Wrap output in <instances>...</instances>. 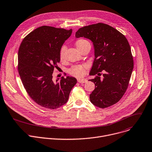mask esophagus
I'll return each instance as SVG.
<instances>
[{
    "mask_svg": "<svg viewBox=\"0 0 152 152\" xmlns=\"http://www.w3.org/2000/svg\"><path fill=\"white\" fill-rule=\"evenodd\" d=\"M77 82H79V83H85V82H87V79H78Z\"/></svg>",
    "mask_w": 152,
    "mask_h": 152,
    "instance_id": "34e87169",
    "label": "esophagus"
}]
</instances>
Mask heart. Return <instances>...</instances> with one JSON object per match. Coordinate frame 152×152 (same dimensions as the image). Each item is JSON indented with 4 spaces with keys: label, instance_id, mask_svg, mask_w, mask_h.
Segmentation results:
<instances>
[{
    "label": "heart",
    "instance_id": "1",
    "mask_svg": "<svg viewBox=\"0 0 152 152\" xmlns=\"http://www.w3.org/2000/svg\"><path fill=\"white\" fill-rule=\"evenodd\" d=\"M88 44H90V43L87 40L80 39H78L76 41L75 45L77 48V49L79 51H80ZM65 51H66V47L62 46V48H61L60 53H59L60 59L61 60H64L65 58ZM69 72H70V73L72 75L74 76L77 77H80L82 76H83L85 74V67L83 65H75L70 69Z\"/></svg>",
    "mask_w": 152,
    "mask_h": 152
}]
</instances>
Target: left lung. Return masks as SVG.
I'll return each instance as SVG.
<instances>
[{"label": "left lung", "instance_id": "obj_1", "mask_svg": "<svg viewBox=\"0 0 152 152\" xmlns=\"http://www.w3.org/2000/svg\"><path fill=\"white\" fill-rule=\"evenodd\" d=\"M76 38L90 39L93 44L94 61L89 80L95 88L90 100L95 106L104 108L118 102L126 91L133 69L131 48L126 37L113 27L98 23L79 28ZM104 72L103 79L99 76Z\"/></svg>", "mask_w": 152, "mask_h": 152}]
</instances>
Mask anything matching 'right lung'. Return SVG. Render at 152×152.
<instances>
[{"label":"right lung","mask_w":152,"mask_h":152,"mask_svg":"<svg viewBox=\"0 0 152 152\" xmlns=\"http://www.w3.org/2000/svg\"><path fill=\"white\" fill-rule=\"evenodd\" d=\"M72 33V29L42 26L27 35L20 45L18 71L22 84L30 98L43 107L56 109L65 104L77 83L72 76L53 79L61 48Z\"/></svg>","instance_id":"obj_1"}]
</instances>
